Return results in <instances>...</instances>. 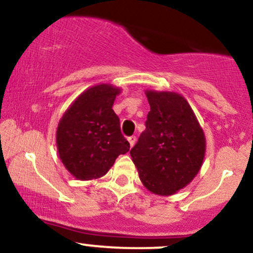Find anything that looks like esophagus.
<instances>
[{
  "label": "esophagus",
  "mask_w": 253,
  "mask_h": 253,
  "mask_svg": "<svg viewBox=\"0 0 253 253\" xmlns=\"http://www.w3.org/2000/svg\"><path fill=\"white\" fill-rule=\"evenodd\" d=\"M127 140H128L129 146L132 148V146L135 144V141H137V138H135V135H132V137H128V139H127Z\"/></svg>",
  "instance_id": "obj_1"
}]
</instances>
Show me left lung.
<instances>
[{"mask_svg":"<svg viewBox=\"0 0 253 253\" xmlns=\"http://www.w3.org/2000/svg\"><path fill=\"white\" fill-rule=\"evenodd\" d=\"M145 95L150 104L146 128L129 154L150 192L170 196L198 174L205 155L204 132L181 95L152 90Z\"/></svg>","mask_w":253,"mask_h":253,"instance_id":"obj_1","label":"left lung"}]
</instances>
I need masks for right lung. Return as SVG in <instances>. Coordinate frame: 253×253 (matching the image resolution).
Listing matches in <instances>:
<instances>
[{"mask_svg":"<svg viewBox=\"0 0 253 253\" xmlns=\"http://www.w3.org/2000/svg\"><path fill=\"white\" fill-rule=\"evenodd\" d=\"M120 88L99 84L84 91L63 114L56 131L60 160L79 180L98 179L129 151L113 104Z\"/></svg>","mask_w":253,"mask_h":253,"instance_id":"right-lung-1","label":"right lung"}]
</instances>
